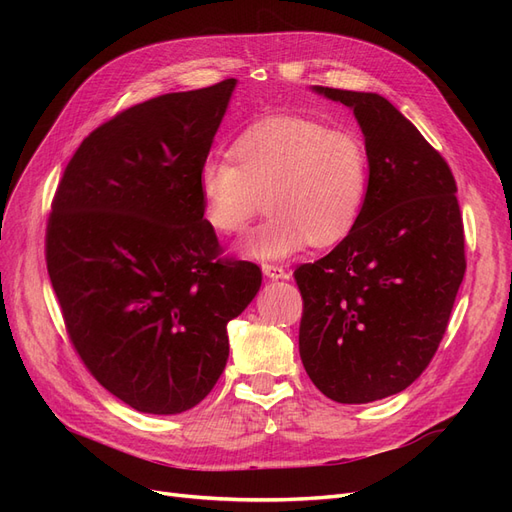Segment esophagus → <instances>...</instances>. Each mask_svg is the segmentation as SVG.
<instances>
[{
    "instance_id": "esophagus-1",
    "label": "esophagus",
    "mask_w": 512,
    "mask_h": 512,
    "mask_svg": "<svg viewBox=\"0 0 512 512\" xmlns=\"http://www.w3.org/2000/svg\"><path fill=\"white\" fill-rule=\"evenodd\" d=\"M262 273L271 280H288L290 277V273L282 265H275V262H262Z\"/></svg>"
}]
</instances>
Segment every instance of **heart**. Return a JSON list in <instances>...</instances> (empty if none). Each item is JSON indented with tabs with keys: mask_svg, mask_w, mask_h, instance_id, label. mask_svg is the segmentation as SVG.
<instances>
[{
	"mask_svg": "<svg viewBox=\"0 0 512 512\" xmlns=\"http://www.w3.org/2000/svg\"><path fill=\"white\" fill-rule=\"evenodd\" d=\"M230 158L198 170L205 220L222 235H243L262 211L269 218L247 245L256 258H282L303 245L344 241L369 194V156L359 134L299 115H275L243 130Z\"/></svg>",
	"mask_w": 512,
	"mask_h": 512,
	"instance_id": "1",
	"label": "heart"
}]
</instances>
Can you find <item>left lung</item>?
<instances>
[{"label": "left lung", "mask_w": 512, "mask_h": 512, "mask_svg": "<svg viewBox=\"0 0 512 512\" xmlns=\"http://www.w3.org/2000/svg\"><path fill=\"white\" fill-rule=\"evenodd\" d=\"M354 111L369 156L361 220L294 269L307 376L339 404L395 395L436 354L466 273L457 183L414 123L378 94L316 87Z\"/></svg>", "instance_id": "obj_1"}]
</instances>
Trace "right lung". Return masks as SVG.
<instances>
[{"label":"right lung","instance_id":"add662e5","mask_svg":"<svg viewBox=\"0 0 512 512\" xmlns=\"http://www.w3.org/2000/svg\"><path fill=\"white\" fill-rule=\"evenodd\" d=\"M235 79L117 113L74 151L44 254L66 333L108 393L147 414L203 401L228 359V322L262 282L224 256L205 220L198 170Z\"/></svg>","mask_w":512,"mask_h":512}]
</instances>
